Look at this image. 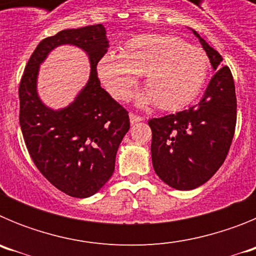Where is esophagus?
Returning a JSON list of instances; mask_svg holds the SVG:
<instances>
[{
    "instance_id": "obj_1",
    "label": "esophagus",
    "mask_w": 256,
    "mask_h": 256,
    "mask_svg": "<svg viewBox=\"0 0 256 256\" xmlns=\"http://www.w3.org/2000/svg\"><path fill=\"white\" fill-rule=\"evenodd\" d=\"M130 123H138V122L144 120V118L140 116V115H136V114H133V112H130Z\"/></svg>"
}]
</instances>
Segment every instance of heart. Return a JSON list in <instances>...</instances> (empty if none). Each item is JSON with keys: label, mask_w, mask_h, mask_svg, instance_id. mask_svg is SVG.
<instances>
[{"label": "heart", "mask_w": 256, "mask_h": 256, "mask_svg": "<svg viewBox=\"0 0 256 256\" xmlns=\"http://www.w3.org/2000/svg\"><path fill=\"white\" fill-rule=\"evenodd\" d=\"M208 58L201 48L165 34L132 38L119 55L108 52L97 62V74L116 100H126L144 74L148 91L138 102H155L162 110L174 112L191 104L200 94L208 76Z\"/></svg>", "instance_id": "heart-1"}]
</instances>
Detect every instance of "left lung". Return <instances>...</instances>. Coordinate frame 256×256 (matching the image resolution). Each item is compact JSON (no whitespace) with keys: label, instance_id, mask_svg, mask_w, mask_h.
Masks as SVG:
<instances>
[{"label":"left lung","instance_id":"1","mask_svg":"<svg viewBox=\"0 0 256 256\" xmlns=\"http://www.w3.org/2000/svg\"><path fill=\"white\" fill-rule=\"evenodd\" d=\"M216 70L200 102L187 110L148 120L152 130L151 158L155 173L172 188L204 184L224 162L234 140L237 100L234 76L223 58L196 30Z\"/></svg>","mask_w":256,"mask_h":256}]
</instances>
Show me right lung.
I'll list each match as a JSON object with an SVG mask.
<instances>
[{
    "label": "right lung",
    "instance_id": "right-lung-1",
    "mask_svg": "<svg viewBox=\"0 0 256 256\" xmlns=\"http://www.w3.org/2000/svg\"><path fill=\"white\" fill-rule=\"evenodd\" d=\"M61 44L87 52L92 74L74 103L52 110L38 97L36 76L40 62ZM108 48L102 24L65 29L40 40L20 80L19 122L29 155L42 176L72 198H90L102 188L130 130L128 112L101 88L97 76V62Z\"/></svg>",
    "mask_w": 256,
    "mask_h": 256
}]
</instances>
